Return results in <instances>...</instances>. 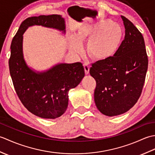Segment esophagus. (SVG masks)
I'll use <instances>...</instances> for the list:
<instances>
[{
    "label": "esophagus",
    "instance_id": "1",
    "mask_svg": "<svg viewBox=\"0 0 155 155\" xmlns=\"http://www.w3.org/2000/svg\"><path fill=\"white\" fill-rule=\"evenodd\" d=\"M83 67H84V68L85 74H88V73H89V69H90L89 64H88V63H87V62H84Z\"/></svg>",
    "mask_w": 155,
    "mask_h": 155
}]
</instances>
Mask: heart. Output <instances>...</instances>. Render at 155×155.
I'll list each match as a JSON object with an SVG mask.
<instances>
[{
    "instance_id": "heart-1",
    "label": "heart",
    "mask_w": 155,
    "mask_h": 155,
    "mask_svg": "<svg viewBox=\"0 0 155 155\" xmlns=\"http://www.w3.org/2000/svg\"><path fill=\"white\" fill-rule=\"evenodd\" d=\"M124 36L123 28L111 20L81 27L70 41V48L76 53H81V44L89 39L87 52L96 61H105L113 57L119 49Z\"/></svg>"
}]
</instances>
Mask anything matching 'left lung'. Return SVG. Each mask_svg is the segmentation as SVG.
Masks as SVG:
<instances>
[{
	"label": "left lung",
	"instance_id": "1",
	"mask_svg": "<svg viewBox=\"0 0 155 155\" xmlns=\"http://www.w3.org/2000/svg\"><path fill=\"white\" fill-rule=\"evenodd\" d=\"M124 39L113 57L92 64L90 74L96 81L95 104L108 117L130 109L142 93L148 68V56L141 32L129 20L121 16Z\"/></svg>",
	"mask_w": 155,
	"mask_h": 155
}]
</instances>
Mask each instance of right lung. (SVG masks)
<instances>
[{
  "mask_svg": "<svg viewBox=\"0 0 155 155\" xmlns=\"http://www.w3.org/2000/svg\"><path fill=\"white\" fill-rule=\"evenodd\" d=\"M35 25L65 32L64 20L61 15H40L25 20L12 41L10 74L20 101L29 112L42 118H56L67 110L68 91L81 83L84 70L81 62L59 64L44 72L28 68L23 58L22 35Z\"/></svg>",
  "mask_w": 155,
  "mask_h": 155,
  "instance_id": "add662e5",
  "label": "right lung"
}]
</instances>
